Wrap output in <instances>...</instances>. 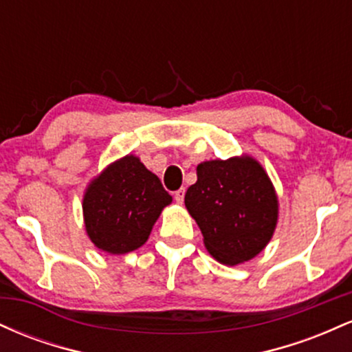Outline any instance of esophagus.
I'll use <instances>...</instances> for the list:
<instances>
[{
  "instance_id": "esophagus-1",
  "label": "esophagus",
  "mask_w": 352,
  "mask_h": 352,
  "mask_svg": "<svg viewBox=\"0 0 352 352\" xmlns=\"http://www.w3.org/2000/svg\"><path fill=\"white\" fill-rule=\"evenodd\" d=\"M184 199H185V188H180L175 192V201L177 204H184Z\"/></svg>"
}]
</instances>
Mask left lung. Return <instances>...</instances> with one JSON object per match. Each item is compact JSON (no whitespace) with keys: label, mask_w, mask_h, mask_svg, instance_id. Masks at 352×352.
<instances>
[{"label":"left lung","mask_w":352,"mask_h":352,"mask_svg":"<svg viewBox=\"0 0 352 352\" xmlns=\"http://www.w3.org/2000/svg\"><path fill=\"white\" fill-rule=\"evenodd\" d=\"M185 207L199 225L207 252L227 266L263 252L280 213L273 182L263 165L246 153L199 164Z\"/></svg>","instance_id":"obj_1"}]
</instances>
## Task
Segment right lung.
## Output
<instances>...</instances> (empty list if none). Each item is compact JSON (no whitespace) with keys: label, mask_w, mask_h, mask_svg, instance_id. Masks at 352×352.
I'll return each instance as SVG.
<instances>
[{"label":"right lung","mask_w":352,"mask_h":352,"mask_svg":"<svg viewBox=\"0 0 352 352\" xmlns=\"http://www.w3.org/2000/svg\"><path fill=\"white\" fill-rule=\"evenodd\" d=\"M170 204L172 197L159 177L129 153L89 182L82 197L84 227L89 240L102 252H134L148 240Z\"/></svg>","instance_id":"1"}]
</instances>
